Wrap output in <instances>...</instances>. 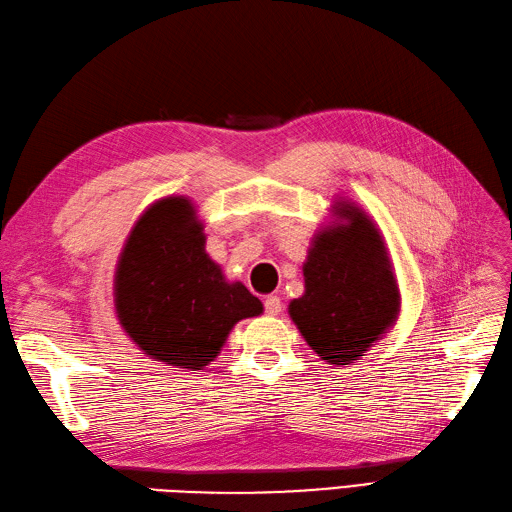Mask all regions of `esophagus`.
I'll return each instance as SVG.
<instances>
[{
  "label": "esophagus",
  "mask_w": 512,
  "mask_h": 512,
  "mask_svg": "<svg viewBox=\"0 0 512 512\" xmlns=\"http://www.w3.org/2000/svg\"><path fill=\"white\" fill-rule=\"evenodd\" d=\"M265 311H267V315H278L280 313V298H278V295H267Z\"/></svg>",
  "instance_id": "obj_1"
}]
</instances>
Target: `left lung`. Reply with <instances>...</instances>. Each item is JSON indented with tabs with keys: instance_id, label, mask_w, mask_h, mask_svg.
Returning a JSON list of instances; mask_svg holds the SVG:
<instances>
[{
	"instance_id": "left-lung-1",
	"label": "left lung",
	"mask_w": 512,
	"mask_h": 512,
	"mask_svg": "<svg viewBox=\"0 0 512 512\" xmlns=\"http://www.w3.org/2000/svg\"><path fill=\"white\" fill-rule=\"evenodd\" d=\"M302 265L304 293L289 317L328 366H350L399 320L401 291L385 238L370 214L337 197Z\"/></svg>"
}]
</instances>
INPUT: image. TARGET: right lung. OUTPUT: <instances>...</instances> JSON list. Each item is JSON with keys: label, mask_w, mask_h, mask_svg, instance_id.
<instances>
[{"label": "right lung", "mask_w": 512, "mask_h": 512, "mask_svg": "<svg viewBox=\"0 0 512 512\" xmlns=\"http://www.w3.org/2000/svg\"><path fill=\"white\" fill-rule=\"evenodd\" d=\"M203 227L190 197L157 199L135 221L113 276L122 331L149 359L186 370L206 368L238 322L263 313L210 258Z\"/></svg>", "instance_id": "add662e5"}]
</instances>
